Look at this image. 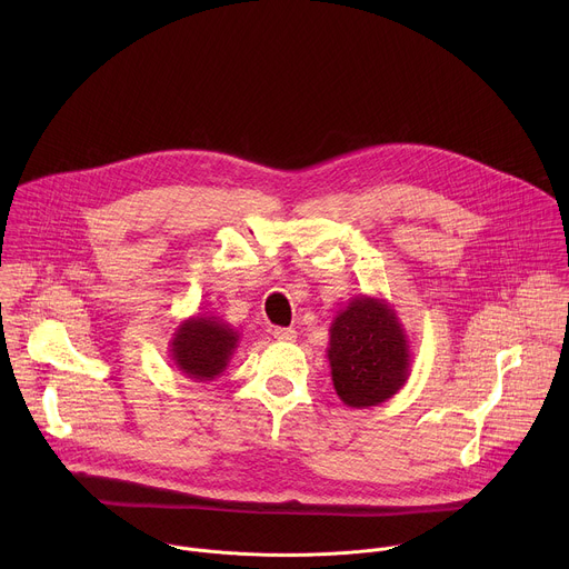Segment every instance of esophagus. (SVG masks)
I'll return each mask as SVG.
<instances>
[{
  "mask_svg": "<svg viewBox=\"0 0 569 569\" xmlns=\"http://www.w3.org/2000/svg\"><path fill=\"white\" fill-rule=\"evenodd\" d=\"M272 336H274L279 342H295V340H297V331H295V329H274Z\"/></svg>",
  "mask_w": 569,
  "mask_h": 569,
  "instance_id": "1",
  "label": "esophagus"
}]
</instances>
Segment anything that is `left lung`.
I'll return each mask as SVG.
<instances>
[{
  "instance_id": "obj_1",
  "label": "left lung",
  "mask_w": 569,
  "mask_h": 569,
  "mask_svg": "<svg viewBox=\"0 0 569 569\" xmlns=\"http://www.w3.org/2000/svg\"><path fill=\"white\" fill-rule=\"evenodd\" d=\"M329 336L331 380L347 408H373L408 382L410 338L387 299L353 297L333 317Z\"/></svg>"
}]
</instances>
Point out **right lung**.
<instances>
[{
    "label": "right lung",
    "mask_w": 569,
    "mask_h": 569,
    "mask_svg": "<svg viewBox=\"0 0 569 569\" xmlns=\"http://www.w3.org/2000/svg\"><path fill=\"white\" fill-rule=\"evenodd\" d=\"M238 342L240 333L231 329V323L198 312L180 321L169 342V356L187 378L209 382L227 369Z\"/></svg>",
    "instance_id": "add662e5"
}]
</instances>
